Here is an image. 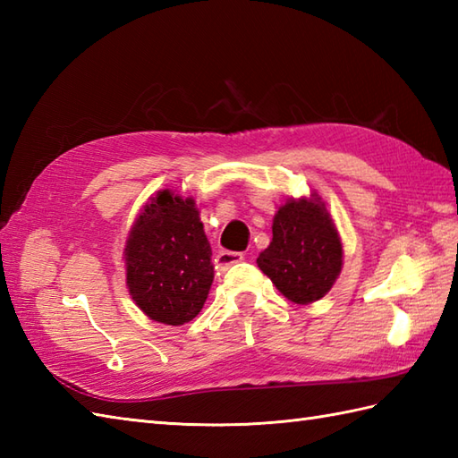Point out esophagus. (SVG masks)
I'll use <instances>...</instances> for the list:
<instances>
[{"instance_id":"34e87169","label":"esophagus","mask_w":458,"mask_h":458,"mask_svg":"<svg viewBox=\"0 0 458 458\" xmlns=\"http://www.w3.org/2000/svg\"><path fill=\"white\" fill-rule=\"evenodd\" d=\"M242 259H244V254H240V251H218V256L214 258V269H216L218 274H224V271L238 264Z\"/></svg>"}]
</instances>
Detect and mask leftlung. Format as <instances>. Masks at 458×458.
I'll return each mask as SVG.
<instances>
[{
  "label": "left lung",
  "instance_id": "1",
  "mask_svg": "<svg viewBox=\"0 0 458 458\" xmlns=\"http://www.w3.org/2000/svg\"><path fill=\"white\" fill-rule=\"evenodd\" d=\"M274 238L258 256V267L295 305L323 299L343 271V240L317 192L287 199L274 216Z\"/></svg>",
  "mask_w": 458,
  "mask_h": 458
}]
</instances>
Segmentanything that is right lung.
I'll return each mask as SVG.
<instances>
[{
    "mask_svg": "<svg viewBox=\"0 0 458 458\" xmlns=\"http://www.w3.org/2000/svg\"><path fill=\"white\" fill-rule=\"evenodd\" d=\"M210 258L194 199L157 191L135 216L123 248L125 285L133 303L155 323H189L208 297Z\"/></svg>",
    "mask_w": 458,
    "mask_h": 458,
    "instance_id": "right-lung-1",
    "label": "right lung"
}]
</instances>
